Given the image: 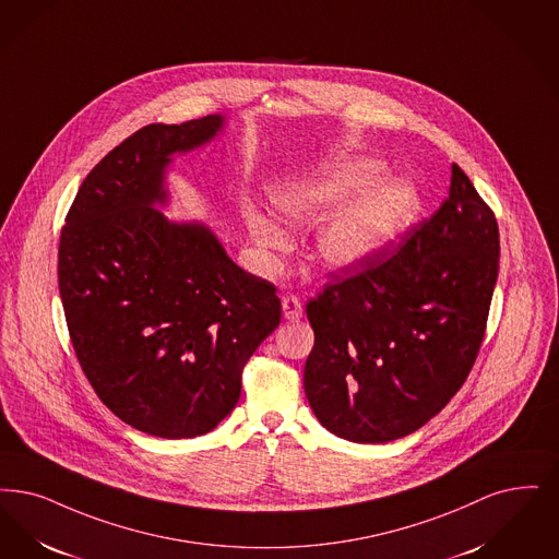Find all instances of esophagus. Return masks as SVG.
Listing matches in <instances>:
<instances>
[{"label":"esophagus","instance_id":"1","mask_svg":"<svg viewBox=\"0 0 559 559\" xmlns=\"http://www.w3.org/2000/svg\"><path fill=\"white\" fill-rule=\"evenodd\" d=\"M281 304H283V316H285L287 320H297V318H301L304 308H301V301H299V297H297V295H293V293H283Z\"/></svg>","mask_w":559,"mask_h":559}]
</instances>
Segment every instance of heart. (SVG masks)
I'll use <instances>...</instances> for the list:
<instances>
[{
    "mask_svg": "<svg viewBox=\"0 0 559 559\" xmlns=\"http://www.w3.org/2000/svg\"><path fill=\"white\" fill-rule=\"evenodd\" d=\"M380 175L382 166L379 162L359 159L316 177L285 182L272 191L270 201L281 221L313 223L335 210L336 205L345 203L354 193L377 182ZM418 210L420 200L414 187L403 180L379 182L341 207L320 230L316 243L318 255L335 269L358 266L391 246L416 218ZM247 224L260 246H283L285 239L281 228L269 218L249 214Z\"/></svg>",
    "mask_w": 559,
    "mask_h": 559,
    "instance_id": "heart-1",
    "label": "heart"
}]
</instances>
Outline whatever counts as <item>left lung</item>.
Listing matches in <instances>:
<instances>
[{
    "label": "left lung",
    "instance_id": "obj_1",
    "mask_svg": "<svg viewBox=\"0 0 559 559\" xmlns=\"http://www.w3.org/2000/svg\"><path fill=\"white\" fill-rule=\"evenodd\" d=\"M499 274V226L464 170L423 223L306 304L304 386L320 425L354 443L425 426L468 379Z\"/></svg>",
    "mask_w": 559,
    "mask_h": 559
}]
</instances>
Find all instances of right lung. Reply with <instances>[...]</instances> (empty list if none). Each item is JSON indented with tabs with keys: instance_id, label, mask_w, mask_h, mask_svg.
Instances as JSON below:
<instances>
[{
	"instance_id": "obj_1",
	"label": "right lung",
	"mask_w": 559,
	"mask_h": 559,
	"mask_svg": "<svg viewBox=\"0 0 559 559\" xmlns=\"http://www.w3.org/2000/svg\"><path fill=\"white\" fill-rule=\"evenodd\" d=\"M223 129L216 114L147 124L79 187L62 226L58 285L76 359L122 423L162 439L214 430L247 359L281 322L276 287L239 269L201 224L168 223L164 170Z\"/></svg>"
}]
</instances>
